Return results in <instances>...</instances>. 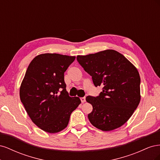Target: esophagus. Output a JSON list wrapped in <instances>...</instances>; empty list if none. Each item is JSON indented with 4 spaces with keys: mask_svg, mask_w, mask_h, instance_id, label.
Wrapping results in <instances>:
<instances>
[{
    "mask_svg": "<svg viewBox=\"0 0 160 160\" xmlns=\"http://www.w3.org/2000/svg\"><path fill=\"white\" fill-rule=\"evenodd\" d=\"M81 101L82 103H85V98H81Z\"/></svg>",
    "mask_w": 160,
    "mask_h": 160,
    "instance_id": "obj_1",
    "label": "esophagus"
}]
</instances>
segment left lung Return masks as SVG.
<instances>
[{
	"label": "left lung",
	"mask_w": 160,
	"mask_h": 160,
	"mask_svg": "<svg viewBox=\"0 0 160 160\" xmlns=\"http://www.w3.org/2000/svg\"><path fill=\"white\" fill-rule=\"evenodd\" d=\"M77 59L92 77L95 87L103 86L99 96L86 98L87 102L93 106L88 115L91 123L105 132L122 126L141 99L140 77L136 67L112 49L77 55Z\"/></svg>",
	"instance_id": "1"
}]
</instances>
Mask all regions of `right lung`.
Listing matches in <instances>:
<instances>
[{"label": "right lung", "mask_w": 160, "mask_h": 160, "mask_svg": "<svg viewBox=\"0 0 160 160\" xmlns=\"http://www.w3.org/2000/svg\"><path fill=\"white\" fill-rule=\"evenodd\" d=\"M75 56L44 53L30 62L20 87V98L27 114L37 127L50 133L67 128L70 115L79 105L78 97L66 90L64 72Z\"/></svg>", "instance_id": "1"}]
</instances>
